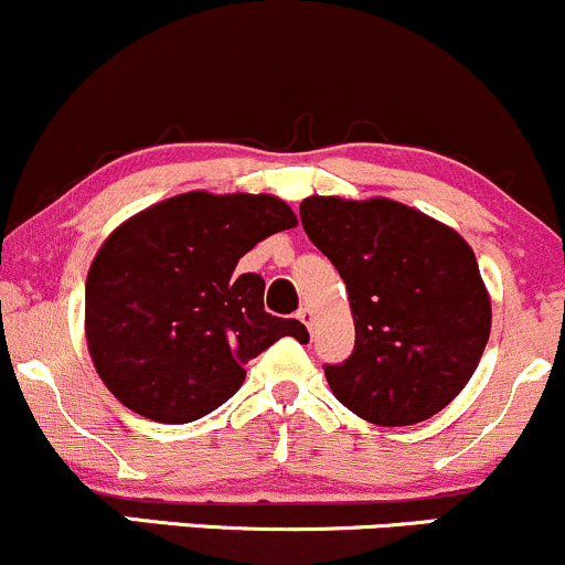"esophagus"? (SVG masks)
<instances>
[{"mask_svg": "<svg viewBox=\"0 0 565 565\" xmlns=\"http://www.w3.org/2000/svg\"><path fill=\"white\" fill-rule=\"evenodd\" d=\"M299 320L303 322V326L309 328V331H312V326H315V312L309 307H301L299 309Z\"/></svg>", "mask_w": 565, "mask_h": 565, "instance_id": "1", "label": "esophagus"}]
</instances>
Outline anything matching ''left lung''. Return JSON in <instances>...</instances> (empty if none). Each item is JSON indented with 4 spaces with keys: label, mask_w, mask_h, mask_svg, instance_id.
<instances>
[{
    "label": "left lung",
    "mask_w": 565,
    "mask_h": 565,
    "mask_svg": "<svg viewBox=\"0 0 565 565\" xmlns=\"http://www.w3.org/2000/svg\"><path fill=\"white\" fill-rule=\"evenodd\" d=\"M301 224L350 294L354 352L326 365L335 401L379 427H408L446 408L491 335V296L467 239L386 198L312 194Z\"/></svg>",
    "instance_id": "left-lung-1"
}]
</instances>
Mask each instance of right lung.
<instances>
[{
  "mask_svg": "<svg viewBox=\"0 0 565 565\" xmlns=\"http://www.w3.org/2000/svg\"><path fill=\"white\" fill-rule=\"evenodd\" d=\"M296 213L271 194L186 192L119 224L85 285V335L95 371L125 408L186 424L226 403L245 363L299 320L264 312V280L234 266Z\"/></svg>",
  "mask_w": 565,
  "mask_h": 565,
  "instance_id": "right-lung-1",
  "label": "right lung"
}]
</instances>
